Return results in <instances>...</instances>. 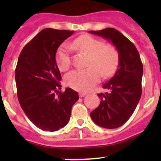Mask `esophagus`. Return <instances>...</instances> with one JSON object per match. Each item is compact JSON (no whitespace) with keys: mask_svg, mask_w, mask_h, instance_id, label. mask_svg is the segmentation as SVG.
Returning <instances> with one entry per match:
<instances>
[{"mask_svg":"<svg viewBox=\"0 0 161 161\" xmlns=\"http://www.w3.org/2000/svg\"><path fill=\"white\" fill-rule=\"evenodd\" d=\"M86 95V92H79V97H85Z\"/></svg>","mask_w":161,"mask_h":161,"instance_id":"1","label":"esophagus"}]
</instances>
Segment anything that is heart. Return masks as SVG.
<instances>
[{
    "label": "heart",
    "mask_w": 161,
    "mask_h": 161,
    "mask_svg": "<svg viewBox=\"0 0 161 161\" xmlns=\"http://www.w3.org/2000/svg\"><path fill=\"white\" fill-rule=\"evenodd\" d=\"M71 47L89 54L85 69H76L65 76L68 86L74 90L84 92L90 90L100 81L101 72L103 76L111 75L118 67L119 53L114 46L104 44L103 41L90 35L77 37L70 44ZM56 62L61 71L69 70L71 60L70 47L66 43L59 47L56 53Z\"/></svg>",
    "instance_id": "heart-1"
}]
</instances>
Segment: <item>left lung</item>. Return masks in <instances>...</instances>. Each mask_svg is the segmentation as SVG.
<instances>
[{"instance_id": "left-lung-1", "label": "left lung", "mask_w": 161, "mask_h": 161, "mask_svg": "<svg viewBox=\"0 0 161 161\" xmlns=\"http://www.w3.org/2000/svg\"><path fill=\"white\" fill-rule=\"evenodd\" d=\"M90 32L109 40L119 53L116 72L103 85L108 92L98 94L100 105L90 113L97 125L116 129L129 119L140 100L143 67L136 46L119 31L106 28Z\"/></svg>"}]
</instances>
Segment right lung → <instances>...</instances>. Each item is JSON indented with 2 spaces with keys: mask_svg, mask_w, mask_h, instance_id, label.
I'll use <instances>...</instances> for the list:
<instances>
[{
  "mask_svg": "<svg viewBox=\"0 0 161 161\" xmlns=\"http://www.w3.org/2000/svg\"><path fill=\"white\" fill-rule=\"evenodd\" d=\"M73 32L44 29L24 47L18 59L15 82L19 103L31 122L43 131L64 127L79 98L71 88L59 91L61 76L55 58L58 48Z\"/></svg>",
  "mask_w": 161,
  "mask_h": 161,
  "instance_id": "1",
  "label": "right lung"
}]
</instances>
